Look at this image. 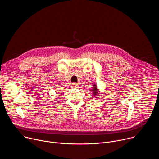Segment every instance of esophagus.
<instances>
[{
  "mask_svg": "<svg viewBox=\"0 0 159 159\" xmlns=\"http://www.w3.org/2000/svg\"><path fill=\"white\" fill-rule=\"evenodd\" d=\"M78 86H79V84H77V83H72V87H78Z\"/></svg>",
  "mask_w": 159,
  "mask_h": 159,
  "instance_id": "esophagus-1",
  "label": "esophagus"
}]
</instances>
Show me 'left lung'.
I'll return each instance as SVG.
<instances>
[{
  "label": "left lung",
  "mask_w": 159,
  "mask_h": 159,
  "mask_svg": "<svg viewBox=\"0 0 159 159\" xmlns=\"http://www.w3.org/2000/svg\"><path fill=\"white\" fill-rule=\"evenodd\" d=\"M93 86H94V87H93V89H92V90H93V96H96L97 94L98 93V89L96 88V84L93 85Z\"/></svg>",
  "instance_id": "1"
}]
</instances>
